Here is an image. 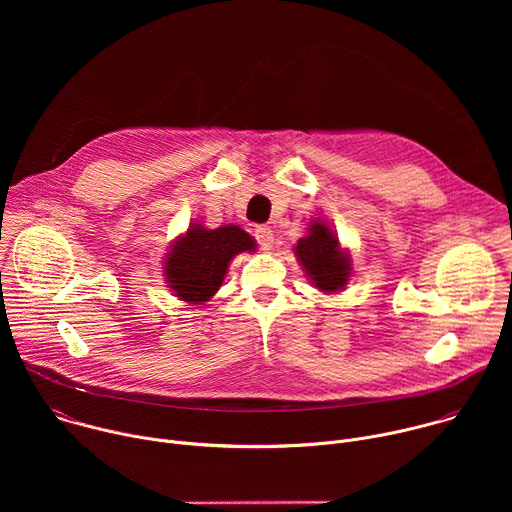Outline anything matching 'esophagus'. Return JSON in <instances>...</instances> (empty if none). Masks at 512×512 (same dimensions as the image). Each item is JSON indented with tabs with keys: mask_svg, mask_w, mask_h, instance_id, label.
Returning <instances> with one entry per match:
<instances>
[{
	"mask_svg": "<svg viewBox=\"0 0 512 512\" xmlns=\"http://www.w3.org/2000/svg\"><path fill=\"white\" fill-rule=\"evenodd\" d=\"M253 235H255V239H257V243L261 245V249H271V243H273V231L269 229V227H257L255 231H253Z\"/></svg>",
	"mask_w": 512,
	"mask_h": 512,
	"instance_id": "34e87169",
	"label": "esophagus"
}]
</instances>
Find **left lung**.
<instances>
[{
  "label": "left lung",
  "mask_w": 512,
  "mask_h": 512,
  "mask_svg": "<svg viewBox=\"0 0 512 512\" xmlns=\"http://www.w3.org/2000/svg\"><path fill=\"white\" fill-rule=\"evenodd\" d=\"M310 233L298 241L296 255L312 283L322 291H338L350 279L352 263L346 251L340 249L338 237L324 221H314Z\"/></svg>",
  "instance_id": "obj_1"
}]
</instances>
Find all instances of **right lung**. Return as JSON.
Returning a JSON list of instances; mask_svg holds the SVG:
<instances>
[{
    "label": "right lung",
    "mask_w": 512,
    "mask_h": 512,
    "mask_svg": "<svg viewBox=\"0 0 512 512\" xmlns=\"http://www.w3.org/2000/svg\"><path fill=\"white\" fill-rule=\"evenodd\" d=\"M243 251H255L253 237L243 229L235 225L204 229L194 223L166 257V283L176 298L204 304L223 285L231 259Z\"/></svg>",
    "instance_id": "1"
}]
</instances>
